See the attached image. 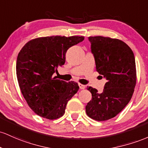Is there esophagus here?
Returning a JSON list of instances; mask_svg holds the SVG:
<instances>
[{
    "label": "esophagus",
    "instance_id": "34e87169",
    "mask_svg": "<svg viewBox=\"0 0 148 148\" xmlns=\"http://www.w3.org/2000/svg\"><path fill=\"white\" fill-rule=\"evenodd\" d=\"M78 85H79V89H85V87H86L85 85L81 84V83H79Z\"/></svg>",
    "mask_w": 148,
    "mask_h": 148
}]
</instances>
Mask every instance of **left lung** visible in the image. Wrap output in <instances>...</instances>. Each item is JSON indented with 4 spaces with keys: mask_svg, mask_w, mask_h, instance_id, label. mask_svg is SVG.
<instances>
[{
    "mask_svg": "<svg viewBox=\"0 0 148 148\" xmlns=\"http://www.w3.org/2000/svg\"><path fill=\"white\" fill-rule=\"evenodd\" d=\"M89 40L96 71L107 82L102 93L87 88L92 99L86 106V112L94 120L106 121L118 114L132 99L136 84L135 57L121 40L103 36H90Z\"/></svg>",
    "mask_w": 148,
    "mask_h": 148,
    "instance_id": "8db88e82",
    "label": "left lung"
}]
</instances>
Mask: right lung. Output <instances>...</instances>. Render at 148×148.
Segmentation results:
<instances>
[{"label": "right lung", "instance_id": "obj_1", "mask_svg": "<svg viewBox=\"0 0 148 148\" xmlns=\"http://www.w3.org/2000/svg\"><path fill=\"white\" fill-rule=\"evenodd\" d=\"M83 36L40 37L26 42L18 54L16 73L19 88L36 114L56 119L65 113L67 103L79 89L77 82L56 79L53 74L64 65L66 53Z\"/></svg>", "mask_w": 148, "mask_h": 148}]
</instances>
